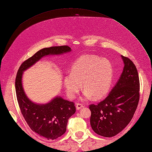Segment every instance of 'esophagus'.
I'll return each mask as SVG.
<instances>
[{
    "label": "esophagus",
    "mask_w": 152,
    "mask_h": 152,
    "mask_svg": "<svg viewBox=\"0 0 152 152\" xmlns=\"http://www.w3.org/2000/svg\"><path fill=\"white\" fill-rule=\"evenodd\" d=\"M83 107V105L82 104H80V103H78V104H76V108L77 110H79L81 109Z\"/></svg>",
    "instance_id": "34e87169"
}]
</instances>
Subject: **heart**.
<instances>
[{
    "mask_svg": "<svg viewBox=\"0 0 152 152\" xmlns=\"http://www.w3.org/2000/svg\"><path fill=\"white\" fill-rule=\"evenodd\" d=\"M113 67L105 58L84 55L72 64L70 74L63 78V85L68 96L74 99L82 88L83 99H99L106 95L112 84Z\"/></svg>",
    "mask_w": 152,
    "mask_h": 152,
    "instance_id": "heart-1",
    "label": "heart"
}]
</instances>
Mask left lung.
Here are the masks:
<instances>
[{
	"label": "left lung",
	"mask_w": 152,
	"mask_h": 152,
	"mask_svg": "<svg viewBox=\"0 0 152 152\" xmlns=\"http://www.w3.org/2000/svg\"><path fill=\"white\" fill-rule=\"evenodd\" d=\"M124 67L118 81L106 98L91 104L92 129L104 137L115 136L133 118L139 101V77L133 61L121 56Z\"/></svg>",
	"instance_id": "8db88e82"
}]
</instances>
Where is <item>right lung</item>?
<instances>
[{"instance_id": "add662e5", "label": "right lung", "mask_w": 152, "mask_h": 152, "mask_svg": "<svg viewBox=\"0 0 152 152\" xmlns=\"http://www.w3.org/2000/svg\"><path fill=\"white\" fill-rule=\"evenodd\" d=\"M70 51L71 48L67 46L43 48L21 64L16 76V96L22 115L31 130L48 140L56 139L65 133L68 120L76 112V107L74 102L60 96L45 104L32 101L23 89V74L44 57L60 56Z\"/></svg>"}]
</instances>
